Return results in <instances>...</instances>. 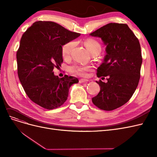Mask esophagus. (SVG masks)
Here are the masks:
<instances>
[{
	"mask_svg": "<svg viewBox=\"0 0 157 157\" xmlns=\"http://www.w3.org/2000/svg\"><path fill=\"white\" fill-rule=\"evenodd\" d=\"M88 81V80L87 79H84V78H82V79H80L79 80V82L80 83H82V82H86Z\"/></svg>",
	"mask_w": 157,
	"mask_h": 157,
	"instance_id": "34e87169",
	"label": "esophagus"
}]
</instances>
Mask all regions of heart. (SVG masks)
I'll use <instances>...</instances> for the list:
<instances>
[{"mask_svg":"<svg viewBox=\"0 0 157 157\" xmlns=\"http://www.w3.org/2000/svg\"><path fill=\"white\" fill-rule=\"evenodd\" d=\"M84 44L86 46L87 49L90 51V52L98 49L101 50V46L99 44V42L92 39H86L84 42ZM74 46L75 43L74 42L72 41L69 42L63 45L62 47H61V54H62L63 57H64V58L68 57L70 55L71 51H72ZM90 69H91V67L89 65L75 64L69 67V71L73 74L80 76H85L88 71L90 70Z\"/></svg>","mask_w":157,"mask_h":157,"instance_id":"1","label":"heart"}]
</instances>
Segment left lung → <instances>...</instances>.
<instances>
[{
    "instance_id": "8db88e82",
    "label": "left lung",
    "mask_w": 157,
    "mask_h": 157,
    "mask_svg": "<svg viewBox=\"0 0 157 157\" xmlns=\"http://www.w3.org/2000/svg\"><path fill=\"white\" fill-rule=\"evenodd\" d=\"M90 35L101 38L107 46L97 77H107V82L96 81L100 91L92 100L99 109L112 111L129 101L138 85L142 63L140 42L125 23H108Z\"/></svg>"
}]
</instances>
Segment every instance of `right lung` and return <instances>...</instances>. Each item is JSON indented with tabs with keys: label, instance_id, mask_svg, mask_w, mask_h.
Wrapping results in <instances>:
<instances>
[{
	"label": "right lung",
	"instance_id": "add662e5",
	"mask_svg": "<svg viewBox=\"0 0 157 157\" xmlns=\"http://www.w3.org/2000/svg\"><path fill=\"white\" fill-rule=\"evenodd\" d=\"M80 35L58 23L42 21L35 22L23 33L16 54L17 75L32 101L51 110L67 100L69 88L78 80L66 75L59 78L53 69L63 63L62 46Z\"/></svg>",
	"mask_w": 157,
	"mask_h": 157
}]
</instances>
